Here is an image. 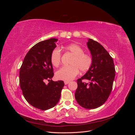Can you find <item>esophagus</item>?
<instances>
[{
  "instance_id": "34e87169",
  "label": "esophagus",
  "mask_w": 135,
  "mask_h": 135,
  "mask_svg": "<svg viewBox=\"0 0 135 135\" xmlns=\"http://www.w3.org/2000/svg\"><path fill=\"white\" fill-rule=\"evenodd\" d=\"M69 82H70V81H64V83H65V85H66V84H68Z\"/></svg>"
}]
</instances>
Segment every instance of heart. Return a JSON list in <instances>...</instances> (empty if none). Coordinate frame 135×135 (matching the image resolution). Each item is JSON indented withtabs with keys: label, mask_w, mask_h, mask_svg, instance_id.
Wrapping results in <instances>:
<instances>
[{
	"label": "heart",
	"mask_w": 135,
	"mask_h": 135,
	"mask_svg": "<svg viewBox=\"0 0 135 135\" xmlns=\"http://www.w3.org/2000/svg\"><path fill=\"white\" fill-rule=\"evenodd\" d=\"M64 49L73 55L69 66H63L56 72L57 79L63 80H70L81 72L87 71L92 65V58L88 54H84L83 49L77 44H71L65 46ZM51 62L55 67H58L61 63V52L56 48L51 55Z\"/></svg>",
	"instance_id": "obj_1"
}]
</instances>
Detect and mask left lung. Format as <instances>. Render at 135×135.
I'll use <instances>...</instances> for the list:
<instances>
[{
	"label": "left lung",
	"instance_id": "8db88e82",
	"mask_svg": "<svg viewBox=\"0 0 135 135\" xmlns=\"http://www.w3.org/2000/svg\"><path fill=\"white\" fill-rule=\"evenodd\" d=\"M87 47L92 56V65L87 72L77 80L75 93L77 103L87 109H95L104 104L112 91L115 77L113 60L104 47L89 39ZM89 80V83L82 81Z\"/></svg>",
	"mask_w": 135,
	"mask_h": 135
}]
</instances>
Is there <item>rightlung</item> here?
<instances>
[{
	"mask_svg": "<svg viewBox=\"0 0 135 135\" xmlns=\"http://www.w3.org/2000/svg\"><path fill=\"white\" fill-rule=\"evenodd\" d=\"M57 40L51 38L36 44L27 52L20 70V85L24 97L32 107L42 110L58 103L64 86L62 80H52L54 73L51 55Z\"/></svg>",
	"mask_w": 135,
	"mask_h": 135,
	"instance_id": "add662e5",
	"label": "right lung"
}]
</instances>
